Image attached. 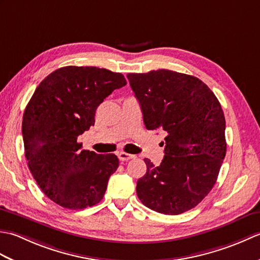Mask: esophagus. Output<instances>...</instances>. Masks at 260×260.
<instances>
[{"mask_svg":"<svg viewBox=\"0 0 260 260\" xmlns=\"http://www.w3.org/2000/svg\"><path fill=\"white\" fill-rule=\"evenodd\" d=\"M117 155H118L119 161H128V159H132L135 157V155H133V154H128L125 152H119Z\"/></svg>","mask_w":260,"mask_h":260,"instance_id":"esophagus-1","label":"esophagus"}]
</instances>
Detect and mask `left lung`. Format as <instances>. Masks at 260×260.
<instances>
[{
    "label": "left lung",
    "mask_w": 260,
    "mask_h": 260,
    "mask_svg": "<svg viewBox=\"0 0 260 260\" xmlns=\"http://www.w3.org/2000/svg\"><path fill=\"white\" fill-rule=\"evenodd\" d=\"M127 78L146 128L168 134L161 164L144 158L147 170L137 181V197L156 212L183 213L211 191L225 156L221 105L194 76L158 69Z\"/></svg>",
    "instance_id": "left-lung-1"
}]
</instances>
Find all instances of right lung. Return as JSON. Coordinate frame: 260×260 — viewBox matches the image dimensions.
<instances>
[{
	"label": "right lung",
	"instance_id": "add662e5",
	"mask_svg": "<svg viewBox=\"0 0 260 260\" xmlns=\"http://www.w3.org/2000/svg\"><path fill=\"white\" fill-rule=\"evenodd\" d=\"M126 84L119 73L67 66L47 76L27 103L22 120L27 167L59 206L80 210L103 199L118 158L82 150L78 137L95 124L104 99Z\"/></svg>",
	"mask_w": 260,
	"mask_h": 260
}]
</instances>
